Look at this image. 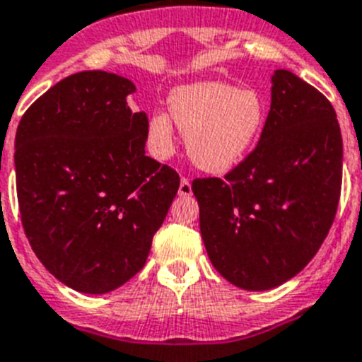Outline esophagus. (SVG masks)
Here are the masks:
<instances>
[{
  "label": "esophagus",
  "mask_w": 362,
  "mask_h": 362,
  "mask_svg": "<svg viewBox=\"0 0 362 362\" xmlns=\"http://www.w3.org/2000/svg\"><path fill=\"white\" fill-rule=\"evenodd\" d=\"M190 194H192V185L187 177H183L179 183V196H190Z\"/></svg>",
  "instance_id": "34e87169"
}]
</instances>
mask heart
Returning a JSON list of instances; mask_svg holds the SVG:
<instances>
[{"label":"heart","mask_w":362,"mask_h":362,"mask_svg":"<svg viewBox=\"0 0 362 362\" xmlns=\"http://www.w3.org/2000/svg\"><path fill=\"white\" fill-rule=\"evenodd\" d=\"M168 110L185 133L190 160L211 174L235 168L253 148L267 120L259 92L214 81L177 86L168 98ZM170 118L155 112L148 120V146L157 157H166L174 149Z\"/></svg>","instance_id":"obj_1"}]
</instances>
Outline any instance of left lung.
<instances>
[{
	"mask_svg": "<svg viewBox=\"0 0 362 362\" xmlns=\"http://www.w3.org/2000/svg\"><path fill=\"white\" fill-rule=\"evenodd\" d=\"M342 136L329 100L288 70L272 76L259 144L229 174L192 181L213 267L244 291H270L307 267L335 220Z\"/></svg>",
	"mask_w": 362,
	"mask_h": 362,
	"instance_id": "8db88e82",
	"label": "left lung"
}]
</instances>
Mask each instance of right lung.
Returning <instances> with one entry per match:
<instances>
[{
  "instance_id": "right-lung-1",
  "label": "right lung",
  "mask_w": 362,
  "mask_h": 362,
  "mask_svg": "<svg viewBox=\"0 0 362 362\" xmlns=\"http://www.w3.org/2000/svg\"><path fill=\"white\" fill-rule=\"evenodd\" d=\"M129 79L101 70L64 77L16 129V192L25 237L49 274L85 294L136 276L179 188L144 151L148 116Z\"/></svg>"
}]
</instances>
